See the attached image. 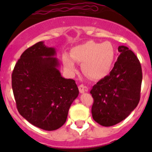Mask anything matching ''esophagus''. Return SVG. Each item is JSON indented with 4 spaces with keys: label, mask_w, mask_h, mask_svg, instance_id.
I'll use <instances>...</instances> for the list:
<instances>
[{
    "label": "esophagus",
    "mask_w": 152,
    "mask_h": 152,
    "mask_svg": "<svg viewBox=\"0 0 152 152\" xmlns=\"http://www.w3.org/2000/svg\"><path fill=\"white\" fill-rule=\"evenodd\" d=\"M78 90H79L80 93L83 94V93H84L85 91H86L88 89H87V87L84 86L83 84H81L78 86Z\"/></svg>",
    "instance_id": "esophagus-1"
}]
</instances>
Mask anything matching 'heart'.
Instances as JSON below:
<instances>
[{"label": "heart", "mask_w": 152, "mask_h": 152, "mask_svg": "<svg viewBox=\"0 0 152 152\" xmlns=\"http://www.w3.org/2000/svg\"><path fill=\"white\" fill-rule=\"evenodd\" d=\"M115 50L109 41L102 43L87 41L72 48L71 56H63V64L71 74L76 71L75 62L81 64L82 70L88 77L99 79L106 76L112 67Z\"/></svg>", "instance_id": "1"}]
</instances>
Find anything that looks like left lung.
<instances>
[{
	"mask_svg": "<svg viewBox=\"0 0 152 152\" xmlns=\"http://www.w3.org/2000/svg\"><path fill=\"white\" fill-rule=\"evenodd\" d=\"M117 61L110 74L91 90L94 120L104 126L119 123L137 107L140 100L142 70L137 56L126 46H118Z\"/></svg>",
	"mask_w": 152,
	"mask_h": 152,
	"instance_id": "left-lung-1",
	"label": "left lung"
}]
</instances>
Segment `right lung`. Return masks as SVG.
<instances>
[{"label":"right lung","instance_id":"right-lung-1","mask_svg":"<svg viewBox=\"0 0 152 152\" xmlns=\"http://www.w3.org/2000/svg\"><path fill=\"white\" fill-rule=\"evenodd\" d=\"M56 49L43 41L20 56L12 73V88L19 114L31 124L46 131L65 124L78 88L73 79L63 78Z\"/></svg>","mask_w":152,"mask_h":152}]
</instances>
